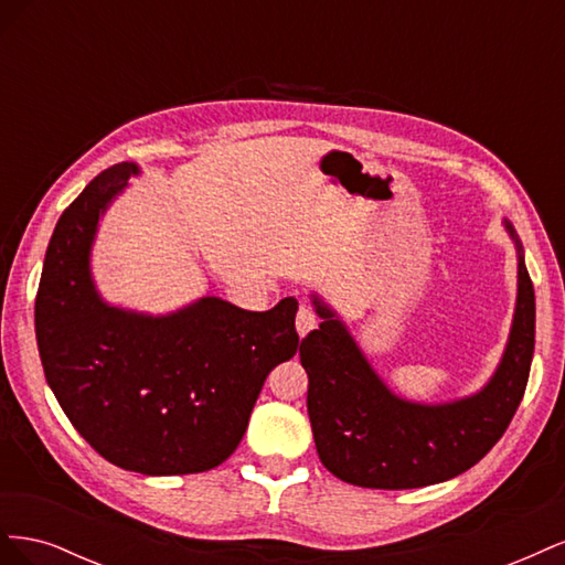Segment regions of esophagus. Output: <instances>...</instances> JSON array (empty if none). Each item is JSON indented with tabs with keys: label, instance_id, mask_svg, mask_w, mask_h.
<instances>
[{
	"label": "esophagus",
	"instance_id": "obj_1",
	"mask_svg": "<svg viewBox=\"0 0 565 565\" xmlns=\"http://www.w3.org/2000/svg\"><path fill=\"white\" fill-rule=\"evenodd\" d=\"M295 324H297L299 337H306V334H309V332L316 328V316H313V311L309 309V306H301V309L297 311Z\"/></svg>",
	"mask_w": 565,
	"mask_h": 565
}]
</instances>
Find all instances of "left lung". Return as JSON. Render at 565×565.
Returning a JSON list of instances; mask_svg holds the SVG:
<instances>
[{
  "mask_svg": "<svg viewBox=\"0 0 565 565\" xmlns=\"http://www.w3.org/2000/svg\"><path fill=\"white\" fill-rule=\"evenodd\" d=\"M519 297L502 361L490 382L440 405L398 398L372 370L337 313L313 295L318 330L299 347L309 374V419L318 457L341 481L407 490L443 483L471 469L502 438L525 393L535 351V289L514 226Z\"/></svg>",
  "mask_w": 565,
  "mask_h": 565,
  "instance_id": "left-lung-1",
  "label": "left lung"
}]
</instances>
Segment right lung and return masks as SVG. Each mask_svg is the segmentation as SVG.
Returning a JSON list of instances; mask_svg holds the SVG:
<instances>
[{"mask_svg": "<svg viewBox=\"0 0 565 565\" xmlns=\"http://www.w3.org/2000/svg\"><path fill=\"white\" fill-rule=\"evenodd\" d=\"M131 174H139L134 162L100 172L51 235L35 301L44 377L110 465L200 473L233 455L268 372L297 353V299L259 313L202 297L169 316L106 303L89 256L98 218Z\"/></svg>", "mask_w": 565, "mask_h": 565, "instance_id": "add662e5", "label": "right lung"}]
</instances>
